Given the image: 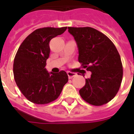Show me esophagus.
I'll return each instance as SVG.
<instances>
[{
    "mask_svg": "<svg viewBox=\"0 0 134 134\" xmlns=\"http://www.w3.org/2000/svg\"><path fill=\"white\" fill-rule=\"evenodd\" d=\"M67 74H68V78H69L70 79H72L73 77H74V76H76L77 75V74L76 73H74V72H67Z\"/></svg>",
    "mask_w": 134,
    "mask_h": 134,
    "instance_id": "34e87169",
    "label": "esophagus"
}]
</instances>
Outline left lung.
Returning a JSON list of instances; mask_svg holds the SVG:
<instances>
[{
  "mask_svg": "<svg viewBox=\"0 0 134 134\" xmlns=\"http://www.w3.org/2000/svg\"><path fill=\"white\" fill-rule=\"evenodd\" d=\"M79 48V62L92 72L79 93L86 102L100 106L115 97L123 78L120 55L105 34L92 27H68Z\"/></svg>",
  "mask_w": 134,
  "mask_h": 134,
  "instance_id": "8db88e82",
  "label": "left lung"
}]
</instances>
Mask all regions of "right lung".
Listing matches in <instances>:
<instances>
[{"mask_svg":"<svg viewBox=\"0 0 134 134\" xmlns=\"http://www.w3.org/2000/svg\"><path fill=\"white\" fill-rule=\"evenodd\" d=\"M67 27H43L33 31L24 40L15 55L13 74L16 84L29 101L39 105L58 98L68 81L64 70L49 73L45 68L49 58V41L61 35Z\"/></svg>","mask_w":134,"mask_h":134,"instance_id":"obj_1","label":"right lung"}]
</instances>
